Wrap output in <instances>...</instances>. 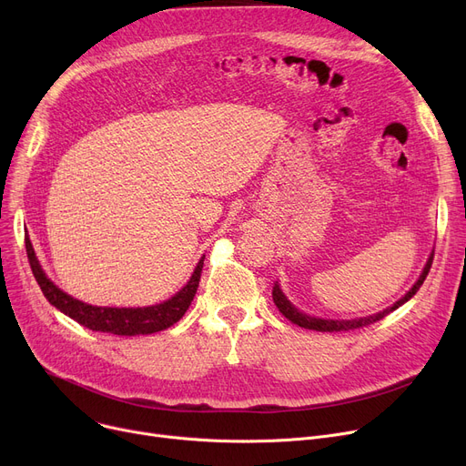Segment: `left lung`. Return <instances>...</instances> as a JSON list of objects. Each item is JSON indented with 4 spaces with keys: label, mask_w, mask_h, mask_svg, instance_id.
Segmentation results:
<instances>
[{
    "label": "left lung",
    "mask_w": 466,
    "mask_h": 466,
    "mask_svg": "<svg viewBox=\"0 0 466 466\" xmlns=\"http://www.w3.org/2000/svg\"><path fill=\"white\" fill-rule=\"evenodd\" d=\"M432 258H434V253H432V255H431V258L427 260V266H425L423 274L420 276V279L415 281V285L406 292V295H404L399 302H395L393 306L387 308V309H383V311H380V313H376V315L360 317V319H351V321H334V319H317V317H309V315H306V313L299 311L295 306H292V304L285 299V295L281 292L279 285H276V287H274V290H272V297H274V302H276L278 309L287 317V319H289L290 323H295V325L302 327V329L319 330V332H344V330H355V329L369 327V325H372V323H376V321L383 319L385 315H389L390 311H395L399 306H402L404 302H408V300L415 295V292L420 290V287L423 285L425 278L429 276V270H431V266H432Z\"/></svg>",
    "instance_id": "8db88e82"
}]
</instances>
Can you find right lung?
<instances>
[{"label": "right lung", "mask_w": 466, "mask_h": 466, "mask_svg": "<svg viewBox=\"0 0 466 466\" xmlns=\"http://www.w3.org/2000/svg\"><path fill=\"white\" fill-rule=\"evenodd\" d=\"M26 251H28V260L32 266L34 278L37 285L41 287L45 299L51 302L56 309L71 317L73 321H77L79 325L96 330V332H109L116 336H137V334H153L160 332L174 323H177L185 311L188 309L196 289H198L200 276H202V268H204V257L200 258L198 266L190 278V281L177 292L176 297H171L169 300L158 304V306H149V308H97V306H88L81 300L71 299L66 295L64 290H60L51 279H48L41 266L35 258V253L32 249V243L26 241Z\"/></svg>", "instance_id": "right-lung-1"}]
</instances>
